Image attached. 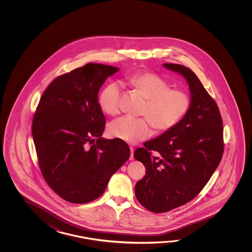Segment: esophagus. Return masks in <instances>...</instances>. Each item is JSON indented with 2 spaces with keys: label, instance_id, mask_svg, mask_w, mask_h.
<instances>
[{
  "label": "esophagus",
  "instance_id": "obj_1",
  "mask_svg": "<svg viewBox=\"0 0 252 252\" xmlns=\"http://www.w3.org/2000/svg\"><path fill=\"white\" fill-rule=\"evenodd\" d=\"M130 150V157H129V160H134V148L133 147H129Z\"/></svg>",
  "mask_w": 252,
  "mask_h": 252
}]
</instances>
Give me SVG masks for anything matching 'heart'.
<instances>
[{"label":"heart","mask_w":252,"mask_h":252,"mask_svg":"<svg viewBox=\"0 0 252 252\" xmlns=\"http://www.w3.org/2000/svg\"><path fill=\"white\" fill-rule=\"evenodd\" d=\"M127 84L147 99L141 115L136 119L124 116L112 122L108 132L114 138L130 144H136L150 138L153 126L158 131H167L176 127L188 114L191 106V97L187 92L171 89L170 85L160 76L151 74H136L129 76ZM122 86L111 83L102 89L98 102L102 111L109 115L120 112Z\"/></svg>","instance_id":"1"}]
</instances>
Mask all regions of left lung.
Returning <instances> with one entry per match:
<instances>
[{"label": "left lung", "mask_w": 252, "mask_h": 252, "mask_svg": "<svg viewBox=\"0 0 252 252\" xmlns=\"http://www.w3.org/2000/svg\"><path fill=\"white\" fill-rule=\"evenodd\" d=\"M162 65L186 79L191 106L176 127L134 152L147 170L135 186V194L153 213L168 212L194 198L223 153L222 120L216 102L192 70L181 64Z\"/></svg>", "instance_id": "left-lung-1"}]
</instances>
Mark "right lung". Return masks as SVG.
<instances>
[{
	"instance_id": "obj_1",
	"label": "right lung",
	"mask_w": 252,
	"mask_h": 252,
	"mask_svg": "<svg viewBox=\"0 0 252 252\" xmlns=\"http://www.w3.org/2000/svg\"><path fill=\"white\" fill-rule=\"evenodd\" d=\"M120 68L89 63L57 77L38 103L32 136L43 177L60 197L86 204L101 196L128 160L124 140L102 138L106 120L98 93Z\"/></svg>"
}]
</instances>
